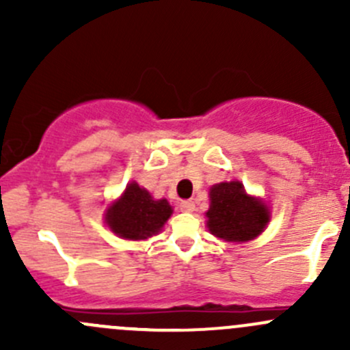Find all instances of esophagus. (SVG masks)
Segmentation results:
<instances>
[{"instance_id": "34e87169", "label": "esophagus", "mask_w": 350, "mask_h": 350, "mask_svg": "<svg viewBox=\"0 0 350 350\" xmlns=\"http://www.w3.org/2000/svg\"><path fill=\"white\" fill-rule=\"evenodd\" d=\"M179 208H181V211H186V213H191V211H195V203H193L191 200L181 201V203H179Z\"/></svg>"}]
</instances>
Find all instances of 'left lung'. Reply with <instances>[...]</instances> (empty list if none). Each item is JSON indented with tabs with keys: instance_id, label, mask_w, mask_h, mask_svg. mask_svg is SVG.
<instances>
[{
	"instance_id": "1",
	"label": "left lung",
	"mask_w": 350,
	"mask_h": 350,
	"mask_svg": "<svg viewBox=\"0 0 350 350\" xmlns=\"http://www.w3.org/2000/svg\"><path fill=\"white\" fill-rule=\"evenodd\" d=\"M206 227L215 237L227 242H249L269 224L266 203L247 195L241 181L218 183L210 188Z\"/></svg>"
}]
</instances>
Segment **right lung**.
Listing matches in <instances>:
<instances>
[{
	"label": "right lung",
	"instance_id": "right-lung-1",
	"mask_svg": "<svg viewBox=\"0 0 350 350\" xmlns=\"http://www.w3.org/2000/svg\"><path fill=\"white\" fill-rule=\"evenodd\" d=\"M172 215L167 200H154L147 189L130 183L120 200L107 208L105 221L113 234L126 241H144L159 234Z\"/></svg>",
	"mask_w": 350,
	"mask_h": 350
}]
</instances>
